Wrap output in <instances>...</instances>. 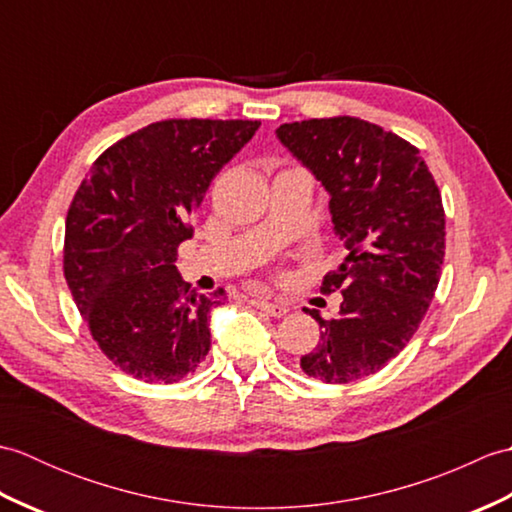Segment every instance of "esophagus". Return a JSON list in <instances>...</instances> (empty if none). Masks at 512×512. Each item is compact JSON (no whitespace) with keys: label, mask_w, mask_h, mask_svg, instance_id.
Segmentation results:
<instances>
[{"label":"esophagus","mask_w":512,"mask_h":512,"mask_svg":"<svg viewBox=\"0 0 512 512\" xmlns=\"http://www.w3.org/2000/svg\"><path fill=\"white\" fill-rule=\"evenodd\" d=\"M257 310H264L266 314H270V317H277L281 319L284 314L288 312V308L284 306V303H277V301H262V299H253L250 301Z\"/></svg>","instance_id":"1"}]
</instances>
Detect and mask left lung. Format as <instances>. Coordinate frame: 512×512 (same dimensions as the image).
<instances>
[{
	"label": "left lung",
	"instance_id": "1",
	"mask_svg": "<svg viewBox=\"0 0 512 512\" xmlns=\"http://www.w3.org/2000/svg\"><path fill=\"white\" fill-rule=\"evenodd\" d=\"M277 136L330 193L343 264L321 292L341 290L339 314L319 321L308 376L345 385L376 374L416 334L444 259V206L431 171L405 138L356 116L286 123Z\"/></svg>",
	"mask_w": 512,
	"mask_h": 512
}]
</instances>
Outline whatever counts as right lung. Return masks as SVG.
<instances>
[{
    "mask_svg": "<svg viewBox=\"0 0 512 512\" xmlns=\"http://www.w3.org/2000/svg\"><path fill=\"white\" fill-rule=\"evenodd\" d=\"M259 121L169 118L107 147L65 217L63 275L92 339L143 383H178L209 354V314L226 292L182 281L178 246L228 160Z\"/></svg>",
    "mask_w": 512,
    "mask_h": 512,
    "instance_id": "right-lung-1",
    "label": "right lung"
}]
</instances>
